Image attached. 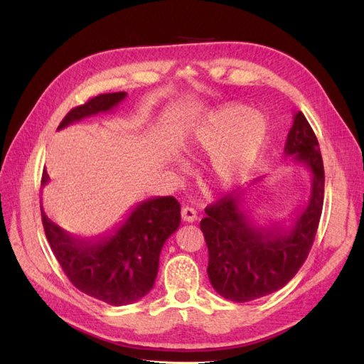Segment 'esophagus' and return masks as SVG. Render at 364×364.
Segmentation results:
<instances>
[{
    "label": "esophagus",
    "mask_w": 364,
    "mask_h": 364,
    "mask_svg": "<svg viewBox=\"0 0 364 364\" xmlns=\"http://www.w3.org/2000/svg\"><path fill=\"white\" fill-rule=\"evenodd\" d=\"M181 215H182V220L183 222H188V223H193L197 220V213L194 208H190V206H183L182 211H181Z\"/></svg>",
    "instance_id": "esophagus-1"
}]
</instances>
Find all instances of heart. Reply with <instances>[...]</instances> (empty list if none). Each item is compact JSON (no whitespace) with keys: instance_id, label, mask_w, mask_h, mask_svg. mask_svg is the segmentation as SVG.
Returning <instances> with one entry per match:
<instances>
[{"instance_id":"1","label":"heart","mask_w":364,"mask_h":364,"mask_svg":"<svg viewBox=\"0 0 364 364\" xmlns=\"http://www.w3.org/2000/svg\"><path fill=\"white\" fill-rule=\"evenodd\" d=\"M269 138L266 119L243 105H225L196 129V149L211 155L214 181L225 188L245 182L257 167Z\"/></svg>"}]
</instances>
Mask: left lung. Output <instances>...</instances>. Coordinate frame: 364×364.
<instances>
[{"label":"left lung","instance_id":"8db88e82","mask_svg":"<svg viewBox=\"0 0 364 364\" xmlns=\"http://www.w3.org/2000/svg\"><path fill=\"white\" fill-rule=\"evenodd\" d=\"M284 153L311 174L310 197L296 209L290 226L257 225L243 191L229 193L205 209L200 229L209 253L206 272L214 290L225 299L249 302L282 289L302 267L313 246L323 206L325 171L317 138L302 112L293 117Z\"/></svg>","mask_w":364,"mask_h":364}]
</instances>
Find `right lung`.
Returning a JSON list of instances; mask_svg holds the SVG:
<instances>
[{
  "mask_svg": "<svg viewBox=\"0 0 364 364\" xmlns=\"http://www.w3.org/2000/svg\"><path fill=\"white\" fill-rule=\"evenodd\" d=\"M126 92L100 94L74 107L58 130L115 109ZM50 181L42 173V186ZM42 213V223L54 257L80 291L109 305H129L144 297L155 284L161 250L181 225V205L173 196L138 203L114 230L92 237H73Z\"/></svg>",
  "mask_w": 364,
  "mask_h": 364,
  "instance_id": "right-lung-1",
  "label": "right lung"
}]
</instances>
